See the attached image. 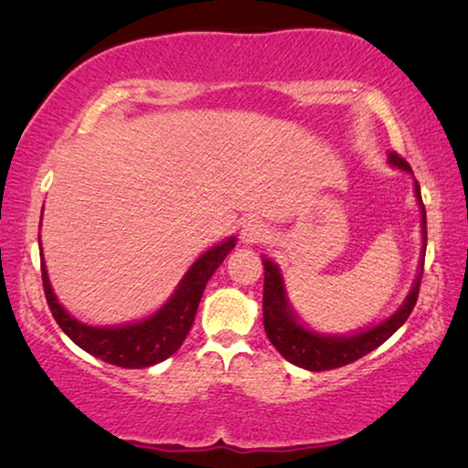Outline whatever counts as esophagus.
Listing matches in <instances>:
<instances>
[{"label": "esophagus", "mask_w": 468, "mask_h": 468, "mask_svg": "<svg viewBox=\"0 0 468 468\" xmlns=\"http://www.w3.org/2000/svg\"><path fill=\"white\" fill-rule=\"evenodd\" d=\"M239 237L245 245L264 243L266 239H271V229H268L262 220H250V223L243 225Z\"/></svg>", "instance_id": "obj_1"}]
</instances>
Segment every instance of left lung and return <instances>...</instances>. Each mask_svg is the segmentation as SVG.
<instances>
[{
  "label": "left lung",
  "mask_w": 468,
  "mask_h": 468,
  "mask_svg": "<svg viewBox=\"0 0 468 468\" xmlns=\"http://www.w3.org/2000/svg\"><path fill=\"white\" fill-rule=\"evenodd\" d=\"M388 163L392 167H399L407 173L410 171V165L400 154L390 153L388 154ZM415 196L417 204L421 208V233H423V251H421V264H419V274L413 282V289L405 299L399 310H396L390 318L379 322L378 326H371L367 330L355 332L348 336H330V335H318L297 320L295 312L291 310V303L287 299V289H284L282 274L279 266L271 262L268 258H262L264 264V330L271 343L276 346L284 359L291 361L292 366L310 369V371H326L335 367L348 366V363L361 359L386 343L396 330L413 312L419 297V287H421L423 276V262H425V248H427V218H425V206L421 200V189H419V181H415Z\"/></svg>",
  "instance_id": "obj_1"
}]
</instances>
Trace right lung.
<instances>
[{
  "mask_svg": "<svg viewBox=\"0 0 468 468\" xmlns=\"http://www.w3.org/2000/svg\"><path fill=\"white\" fill-rule=\"evenodd\" d=\"M43 218V217H41ZM235 237H229L223 243H217L215 248L204 251L196 262L189 266L184 279L177 284V289L169 297L161 310L150 315V318L125 326H86L78 322L74 315H69L63 305L55 297L51 289L49 276H47L45 260H41L43 272V289L47 303L53 314L59 328L74 340V343L90 353L92 357H99L105 363L125 369H142L150 367L154 363H161L177 351L184 343L189 328H192L197 305H200L202 292L206 282L217 268L223 264L227 253L235 248ZM43 256V251H41Z\"/></svg>",
  "mask_w": 468,
  "mask_h": 468,
  "instance_id": "right-lung-1",
  "label": "right lung"
}]
</instances>
